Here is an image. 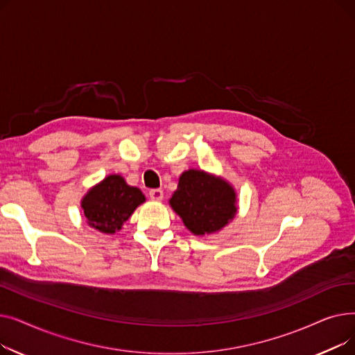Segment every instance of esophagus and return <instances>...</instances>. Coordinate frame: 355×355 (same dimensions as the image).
Returning <instances> with one entry per match:
<instances>
[{"mask_svg": "<svg viewBox=\"0 0 355 355\" xmlns=\"http://www.w3.org/2000/svg\"><path fill=\"white\" fill-rule=\"evenodd\" d=\"M149 198H151L153 201H161L164 198V193L159 189L151 190V191H149Z\"/></svg>", "mask_w": 355, "mask_h": 355, "instance_id": "1", "label": "esophagus"}]
</instances>
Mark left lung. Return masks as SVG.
<instances>
[{
  "label": "left lung",
  "instance_id": "8db88e82",
  "mask_svg": "<svg viewBox=\"0 0 355 355\" xmlns=\"http://www.w3.org/2000/svg\"><path fill=\"white\" fill-rule=\"evenodd\" d=\"M236 191L220 177L200 170L184 171L170 206L196 236L211 234L236 216Z\"/></svg>",
  "mask_w": 355,
  "mask_h": 355
}]
</instances>
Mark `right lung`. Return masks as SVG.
Wrapping results in <instances>:
<instances>
[{
    "label": "right lung",
    "instance_id": "1",
    "mask_svg": "<svg viewBox=\"0 0 355 355\" xmlns=\"http://www.w3.org/2000/svg\"><path fill=\"white\" fill-rule=\"evenodd\" d=\"M144 201L145 196L139 189L130 187L123 177L114 174L87 191L82 209L90 227L114 234Z\"/></svg>",
    "mask_w": 355,
    "mask_h": 355
}]
</instances>
